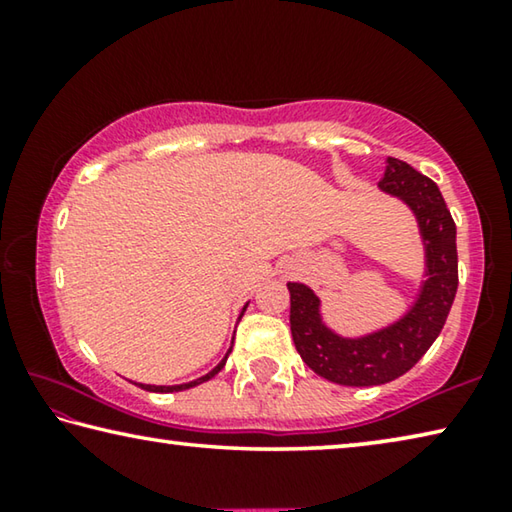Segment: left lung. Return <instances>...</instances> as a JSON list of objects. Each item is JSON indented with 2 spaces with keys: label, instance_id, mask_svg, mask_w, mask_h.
Segmentation results:
<instances>
[{
  "label": "left lung",
  "instance_id": "8db88e82",
  "mask_svg": "<svg viewBox=\"0 0 512 512\" xmlns=\"http://www.w3.org/2000/svg\"><path fill=\"white\" fill-rule=\"evenodd\" d=\"M379 189L400 198L418 223L424 273L411 307L375 332L343 336L325 323L320 298L307 284H287L298 354L316 375L341 386H379L409 372L438 339L458 289L456 225L438 185L411 164L386 158Z\"/></svg>",
  "mask_w": 512,
  "mask_h": 512
}]
</instances>
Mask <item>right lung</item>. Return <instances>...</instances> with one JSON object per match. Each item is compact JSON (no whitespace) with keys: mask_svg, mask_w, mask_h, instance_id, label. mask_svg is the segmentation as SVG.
<instances>
[{"mask_svg":"<svg viewBox=\"0 0 512 512\" xmlns=\"http://www.w3.org/2000/svg\"><path fill=\"white\" fill-rule=\"evenodd\" d=\"M246 307H248V302L244 305V309H241V314H239V318L244 316V311H246ZM230 352H232V348L225 352V357L216 363V366L207 372V375H203V377H198V379H194V381H187V384H176V386H153V384H137L140 388H144V391H151V393H178V391H187V388H194V386H198V384H203V381H207V379H212L214 375H219L221 372V368L225 366V361H228V357H230Z\"/></svg>","mask_w":512,"mask_h":512,"instance_id":"1","label":"right lung"}]
</instances>
